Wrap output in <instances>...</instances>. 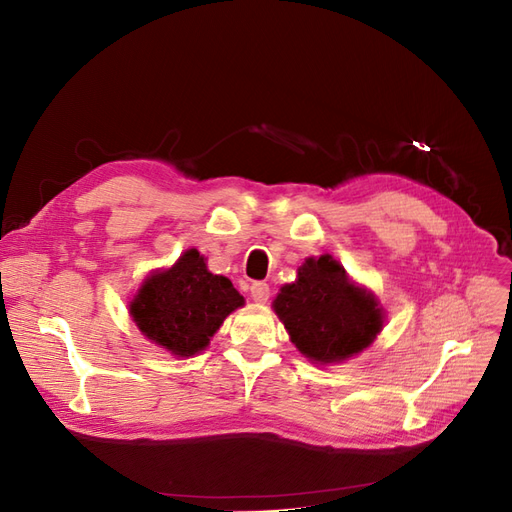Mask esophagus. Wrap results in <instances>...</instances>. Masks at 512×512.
Here are the masks:
<instances>
[{"instance_id": "obj_1", "label": "esophagus", "mask_w": 512, "mask_h": 512, "mask_svg": "<svg viewBox=\"0 0 512 512\" xmlns=\"http://www.w3.org/2000/svg\"><path fill=\"white\" fill-rule=\"evenodd\" d=\"M250 294H252V299H254L256 303H267V301H269V294H271L269 284H265V282H254V284L250 286Z\"/></svg>"}]
</instances>
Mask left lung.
I'll list each match as a JSON object with an SVG mask.
<instances>
[{
  "label": "left lung",
  "mask_w": 512,
  "mask_h": 512,
  "mask_svg": "<svg viewBox=\"0 0 512 512\" xmlns=\"http://www.w3.org/2000/svg\"><path fill=\"white\" fill-rule=\"evenodd\" d=\"M290 342L312 363L346 361L374 344L384 312L369 290L356 286L329 254L307 258L297 282L284 284L273 301Z\"/></svg>",
  "instance_id": "obj_1"
}]
</instances>
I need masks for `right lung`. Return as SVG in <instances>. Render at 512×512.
I'll use <instances>...</instances> for the list:
<instances>
[{"instance_id":"add662e5","label":"right lung","mask_w":512,"mask_h":512,"mask_svg":"<svg viewBox=\"0 0 512 512\" xmlns=\"http://www.w3.org/2000/svg\"><path fill=\"white\" fill-rule=\"evenodd\" d=\"M245 299L228 277L213 275L205 256L188 250L173 267L153 271L130 301V316L153 344L188 359L209 346Z\"/></svg>"}]
</instances>
